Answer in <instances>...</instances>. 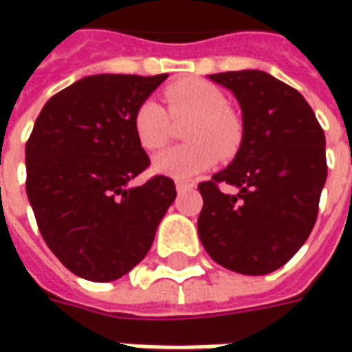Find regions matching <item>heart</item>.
Masks as SVG:
<instances>
[{"label": "heart", "instance_id": "heart-1", "mask_svg": "<svg viewBox=\"0 0 352 352\" xmlns=\"http://www.w3.org/2000/svg\"><path fill=\"white\" fill-rule=\"evenodd\" d=\"M236 130H237V120L234 113L230 111L228 107H222L221 109V120L217 122L213 130V135L219 141H228L236 135Z\"/></svg>", "mask_w": 352, "mask_h": 352}]
</instances>
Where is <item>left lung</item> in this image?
Instances as JSON below:
<instances>
[{
	"mask_svg": "<svg viewBox=\"0 0 352 352\" xmlns=\"http://www.w3.org/2000/svg\"><path fill=\"white\" fill-rule=\"evenodd\" d=\"M154 77L94 75L52 96L26 143V192L45 243L75 275L111 283L153 247L177 192L151 166L138 133Z\"/></svg>",
	"mask_w": 352,
	"mask_h": 352,
	"instance_id": "obj_1",
	"label": "left lung"
}]
</instances>
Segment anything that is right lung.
<instances>
[{
	"label": "right lung",
	"instance_id": "right-lung-1",
	"mask_svg": "<svg viewBox=\"0 0 352 352\" xmlns=\"http://www.w3.org/2000/svg\"><path fill=\"white\" fill-rule=\"evenodd\" d=\"M209 79L236 94L243 139L228 168L198 186L199 239L222 267L265 275L294 256L317 221L328 173L324 133L302 94L267 73Z\"/></svg>",
	"mask_w": 352,
	"mask_h": 352
}]
</instances>
